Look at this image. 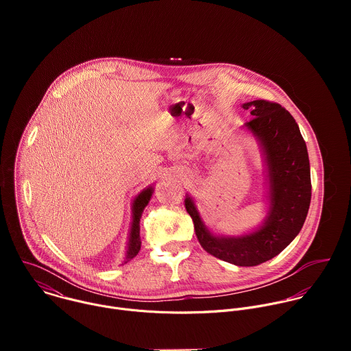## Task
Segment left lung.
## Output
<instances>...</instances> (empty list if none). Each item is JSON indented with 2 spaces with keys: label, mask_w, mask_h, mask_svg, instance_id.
<instances>
[{
  "label": "left lung",
  "mask_w": 351,
  "mask_h": 351,
  "mask_svg": "<svg viewBox=\"0 0 351 351\" xmlns=\"http://www.w3.org/2000/svg\"><path fill=\"white\" fill-rule=\"evenodd\" d=\"M243 108L253 115L243 128L257 138L264 156L268 213L263 225L240 236L215 234L191 195H186L184 206L207 253L237 267H256L278 256L302 230L311 203V175L306 141L289 111L265 99Z\"/></svg>",
  "instance_id": "left-lung-1"
}]
</instances>
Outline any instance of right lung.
<instances>
[{
  "instance_id": "obj_1",
  "label": "right lung",
  "mask_w": 351,
  "mask_h": 351,
  "mask_svg": "<svg viewBox=\"0 0 351 351\" xmlns=\"http://www.w3.org/2000/svg\"><path fill=\"white\" fill-rule=\"evenodd\" d=\"M153 191H154L153 186H148L141 193H138L136 195V198L133 199V203H132V225H130L129 241H128V248H126L123 264H126L128 261L134 258L140 252V247H141L140 218H141V214H143L144 208L149 203V198H152Z\"/></svg>"
}]
</instances>
